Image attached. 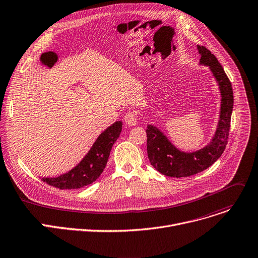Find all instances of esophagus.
Wrapping results in <instances>:
<instances>
[{
  "mask_svg": "<svg viewBox=\"0 0 258 258\" xmlns=\"http://www.w3.org/2000/svg\"><path fill=\"white\" fill-rule=\"evenodd\" d=\"M124 121L126 122V124L134 126L138 123V116H137L135 112H127L124 115Z\"/></svg>",
  "mask_w": 258,
  "mask_h": 258,
  "instance_id": "1",
  "label": "esophagus"
}]
</instances>
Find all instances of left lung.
Here are the masks:
<instances>
[{"label":"left lung","mask_w":258,"mask_h":258,"mask_svg":"<svg viewBox=\"0 0 258 258\" xmlns=\"http://www.w3.org/2000/svg\"><path fill=\"white\" fill-rule=\"evenodd\" d=\"M200 63L210 67L221 92V111L218 127L210 144L194 152L178 150L157 127L149 124L146 130L147 154L150 164L160 173L170 177H187L212 166L225 150L229 136L233 91L231 83L222 65L211 51L197 45Z\"/></svg>","instance_id":"1"}]
</instances>
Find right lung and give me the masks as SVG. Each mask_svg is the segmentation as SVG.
Here are the masks:
<instances>
[{
    "label": "right lung",
    "instance_id": "obj_1",
    "mask_svg": "<svg viewBox=\"0 0 258 258\" xmlns=\"http://www.w3.org/2000/svg\"><path fill=\"white\" fill-rule=\"evenodd\" d=\"M122 130V122L116 121L102 132L93 146L78 166L58 177H43L41 180L60 190H72L88 185L95 181L106 168L113 144Z\"/></svg>",
    "mask_w": 258,
    "mask_h": 258
}]
</instances>
